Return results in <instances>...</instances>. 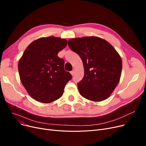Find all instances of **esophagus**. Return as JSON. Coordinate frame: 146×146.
<instances>
[{"mask_svg":"<svg viewBox=\"0 0 146 146\" xmlns=\"http://www.w3.org/2000/svg\"><path fill=\"white\" fill-rule=\"evenodd\" d=\"M74 71H75V70H74V69H73V70L72 71H71L70 73H71V74H72V76H73V74H74Z\"/></svg>","mask_w":146,"mask_h":146,"instance_id":"1","label":"esophagus"}]
</instances>
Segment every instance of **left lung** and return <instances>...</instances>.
I'll use <instances>...</instances> for the list:
<instances>
[{"instance_id":"left-lung-1","label":"left lung","mask_w":146,"mask_h":146,"mask_svg":"<svg viewBox=\"0 0 146 146\" xmlns=\"http://www.w3.org/2000/svg\"><path fill=\"white\" fill-rule=\"evenodd\" d=\"M68 45L83 63L85 74L78 83L80 94L95 102L110 97L121 75L122 63L118 52L108 41L94 36L73 38Z\"/></svg>"}]
</instances>
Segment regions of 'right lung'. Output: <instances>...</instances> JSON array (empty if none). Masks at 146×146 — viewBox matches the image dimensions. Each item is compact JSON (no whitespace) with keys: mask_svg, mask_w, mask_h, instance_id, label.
I'll list each match as a JSON object with an SVG mask.
<instances>
[{"mask_svg":"<svg viewBox=\"0 0 146 146\" xmlns=\"http://www.w3.org/2000/svg\"><path fill=\"white\" fill-rule=\"evenodd\" d=\"M67 41L58 37H43L31 43L18 63L21 81L35 100L50 103L63 95L66 83L72 78L64 70V61L57 54Z\"/></svg>","mask_w":146,"mask_h":146,"instance_id":"add662e5","label":"right lung"}]
</instances>
